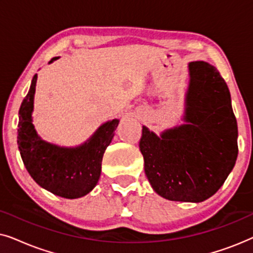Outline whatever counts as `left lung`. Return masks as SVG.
<instances>
[{
	"mask_svg": "<svg viewBox=\"0 0 253 253\" xmlns=\"http://www.w3.org/2000/svg\"><path fill=\"white\" fill-rule=\"evenodd\" d=\"M189 75L186 124L160 137L143 126L139 148L145 174L159 196L200 203L212 197L233 170L238 131L229 88L216 68L190 62Z\"/></svg>",
	"mask_w": 253,
	"mask_h": 253,
	"instance_id": "obj_1",
	"label": "left lung"
}]
</instances>
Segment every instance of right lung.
Returning <instances> with one entry per match:
<instances>
[{
	"label": "right lung",
	"mask_w": 253,
	"mask_h": 253,
	"mask_svg": "<svg viewBox=\"0 0 253 253\" xmlns=\"http://www.w3.org/2000/svg\"><path fill=\"white\" fill-rule=\"evenodd\" d=\"M58 57L51 58L49 63ZM38 75L19 108L17 143L24 165L34 181L54 195L68 199L91 192L101 174L106 148L112 143L120 120L103 123L94 134L77 147H61L38 136L32 124L33 99Z\"/></svg>",
	"instance_id": "right-lung-1"
}]
</instances>
